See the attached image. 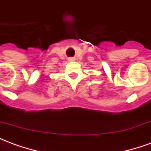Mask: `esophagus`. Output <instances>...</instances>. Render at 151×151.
<instances>
[{"instance_id": "1", "label": "esophagus", "mask_w": 151, "mask_h": 151, "mask_svg": "<svg viewBox=\"0 0 151 151\" xmlns=\"http://www.w3.org/2000/svg\"><path fill=\"white\" fill-rule=\"evenodd\" d=\"M69 61H73V60H74V58H72V57H71V58H69Z\"/></svg>"}]
</instances>
